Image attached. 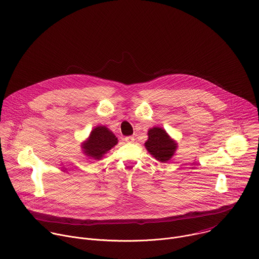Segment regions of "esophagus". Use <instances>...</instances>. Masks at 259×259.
<instances>
[{"label":"esophagus","instance_id":"1","mask_svg":"<svg viewBox=\"0 0 259 259\" xmlns=\"http://www.w3.org/2000/svg\"><path fill=\"white\" fill-rule=\"evenodd\" d=\"M124 140H125L126 142L131 143V142H133V141H134V137H133V136H126V137L124 138Z\"/></svg>","mask_w":259,"mask_h":259}]
</instances>
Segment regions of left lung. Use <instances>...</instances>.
Wrapping results in <instances>:
<instances>
[{"mask_svg":"<svg viewBox=\"0 0 259 259\" xmlns=\"http://www.w3.org/2000/svg\"><path fill=\"white\" fill-rule=\"evenodd\" d=\"M149 139L145 142L146 150L158 161H169L176 151V143L168 136L165 130L155 127L149 131Z\"/></svg>","mask_w":259,"mask_h":259,"instance_id":"left-lung-1","label":"left lung"}]
</instances>
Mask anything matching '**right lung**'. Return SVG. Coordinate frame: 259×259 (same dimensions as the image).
<instances>
[{"mask_svg":"<svg viewBox=\"0 0 259 259\" xmlns=\"http://www.w3.org/2000/svg\"><path fill=\"white\" fill-rule=\"evenodd\" d=\"M117 143L118 138L113 132L104 126H98L91 132L88 141L83 144V149L87 156L99 160Z\"/></svg>","mask_w":259,"mask_h":259,"instance_id":"add662e5","label":"right lung"}]
</instances>
